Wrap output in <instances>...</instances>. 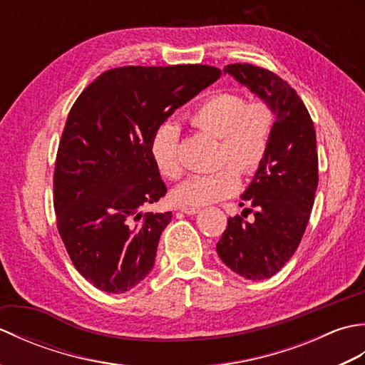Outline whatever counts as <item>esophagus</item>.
Segmentation results:
<instances>
[{
    "label": "esophagus",
    "mask_w": 365,
    "mask_h": 365,
    "mask_svg": "<svg viewBox=\"0 0 365 365\" xmlns=\"http://www.w3.org/2000/svg\"><path fill=\"white\" fill-rule=\"evenodd\" d=\"M200 208L197 207H180V212H183L185 215H196L199 213Z\"/></svg>",
    "instance_id": "34e87169"
}]
</instances>
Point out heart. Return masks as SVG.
<instances>
[{
	"instance_id": "heart-1",
	"label": "heart",
	"mask_w": 365,
	"mask_h": 365,
	"mask_svg": "<svg viewBox=\"0 0 365 365\" xmlns=\"http://www.w3.org/2000/svg\"><path fill=\"white\" fill-rule=\"evenodd\" d=\"M192 125L221 139L220 161L227 163L208 174H196L174 190L177 204L199 207L235 195L240 171L251 175L263 166L273 143L276 114L267 100L247 102L240 92H216L205 97L188 113ZM152 157L168 178L182 174L178 158V130L173 123L161 125L152 139Z\"/></svg>"
}]
</instances>
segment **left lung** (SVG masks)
I'll return each instance as SVG.
<instances>
[{
	"mask_svg": "<svg viewBox=\"0 0 365 365\" xmlns=\"http://www.w3.org/2000/svg\"><path fill=\"white\" fill-rule=\"evenodd\" d=\"M224 72L267 100L276 113L268 158L243 195L250 204L243 216L254 212L255 218H229L216 245L232 271L260 281L290 260L304 235L319 185L317 136L306 105L281 76L246 63L229 64Z\"/></svg>",
	"mask_w": 365,
	"mask_h": 365,
	"instance_id": "obj_1",
	"label": "left lung"
}]
</instances>
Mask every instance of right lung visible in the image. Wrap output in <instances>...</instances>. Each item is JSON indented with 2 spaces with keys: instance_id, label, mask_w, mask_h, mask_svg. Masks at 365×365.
<instances>
[{
  "instance_id": "add662e5",
  "label": "right lung",
  "mask_w": 365,
  "mask_h": 365,
  "mask_svg": "<svg viewBox=\"0 0 365 365\" xmlns=\"http://www.w3.org/2000/svg\"><path fill=\"white\" fill-rule=\"evenodd\" d=\"M221 76L212 66H125L103 72L75 100L53 174L56 226L76 271L123 293L150 273L173 213H143L166 195L152 139Z\"/></svg>"
}]
</instances>
